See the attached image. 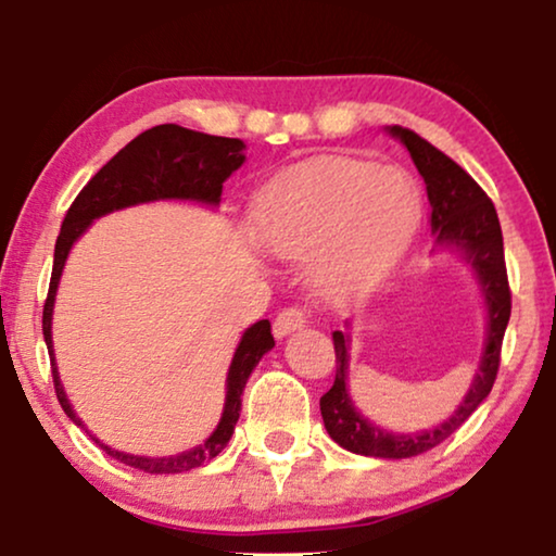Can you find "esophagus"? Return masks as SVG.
Masks as SVG:
<instances>
[{
  "instance_id": "1",
  "label": "esophagus",
  "mask_w": 556,
  "mask_h": 556,
  "mask_svg": "<svg viewBox=\"0 0 556 556\" xmlns=\"http://www.w3.org/2000/svg\"><path fill=\"white\" fill-rule=\"evenodd\" d=\"M306 311H303L301 306H288L280 311V314L276 316V321H273V333H276L278 339L288 337V333L301 329V326H306Z\"/></svg>"
}]
</instances>
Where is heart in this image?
Returning a JSON list of instances; mask_svg holds the SVG:
<instances>
[{"instance_id": "1", "label": "heart", "mask_w": 556, "mask_h": 556, "mask_svg": "<svg viewBox=\"0 0 556 556\" xmlns=\"http://www.w3.org/2000/svg\"><path fill=\"white\" fill-rule=\"evenodd\" d=\"M420 200L394 166L321 159L273 179L257 197L255 235L270 253L306 257L324 299L346 301L375 286L413 238Z\"/></svg>"}]
</instances>
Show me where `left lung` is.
<instances>
[{
	"mask_svg": "<svg viewBox=\"0 0 556 556\" xmlns=\"http://www.w3.org/2000/svg\"><path fill=\"white\" fill-rule=\"evenodd\" d=\"M390 134L405 143L417 172L422 174L430 200V227L435 232L438 245L463 250L466 261L473 265L485 306H489L485 352L466 400L460 402L451 420L432 430L415 432V435H394V432L377 428L356 413L346 392L349 339L344 331H333L337 377H333L331 390L324 394L318 405H321V417L329 435L346 451L371 455V458H413V455L430 451L445 438H451L476 413V407L489 397L498 375L501 344H504L508 316H511V288H508L506 276L504 235H501L496 207H493L489 194L478 187V181L466 169H460L451 156H445L422 136L402 126H392Z\"/></svg>",
	"mask_w": 556,
	"mask_h": 556,
	"instance_id": "8db88e82",
	"label": "left lung"
}]
</instances>
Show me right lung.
<instances>
[{"label":"right lung","mask_w":556,"mask_h":556,"mask_svg":"<svg viewBox=\"0 0 556 556\" xmlns=\"http://www.w3.org/2000/svg\"><path fill=\"white\" fill-rule=\"evenodd\" d=\"M245 143L240 139H225V136H210L192 131V128H181L177 124L154 126L149 131L136 136L131 143H126L86 187L75 197V202L67 210L60 227L58 242H55V263H52V278L50 291L45 299L42 308V333L45 344L50 352V367H52V382H55V394L60 407L71 417L75 425H80V417L73 413L67 394L60 384L55 356H52V303H55L58 280L63 276L65 257L71 253L73 242L86 232V227L93 223L96 217L109 215L113 210L131 207V204L154 202V200H197L204 204H217L219 194H223V181L245 162L242 154ZM276 346L270 333V321L263 318L250 326L242 333L238 349H235L230 371H227V397L225 409L219 417V425L215 432L204 440L202 445L192 447V451L172 455V458H147V455H128L118 453L113 447L103 445L96 440L111 458H116L126 466L139 468L143 473H185V470L200 468L225 451L230 443L235 422L240 417L242 407V390L250 371L257 367L265 352Z\"/></svg>","instance_id":"right-lung-1"}]
</instances>
